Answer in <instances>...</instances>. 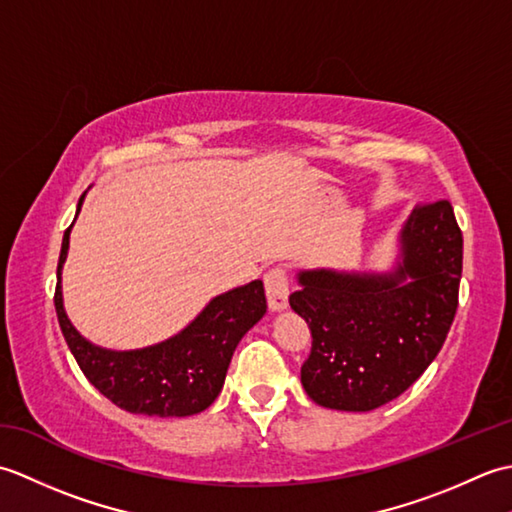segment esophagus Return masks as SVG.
Returning <instances> with one entry per match:
<instances>
[{
  "instance_id": "obj_1",
  "label": "esophagus",
  "mask_w": 512,
  "mask_h": 512,
  "mask_svg": "<svg viewBox=\"0 0 512 512\" xmlns=\"http://www.w3.org/2000/svg\"><path fill=\"white\" fill-rule=\"evenodd\" d=\"M264 286H266V297L270 310H286L288 306V295H290V284L288 275L284 268H270L264 275Z\"/></svg>"
}]
</instances>
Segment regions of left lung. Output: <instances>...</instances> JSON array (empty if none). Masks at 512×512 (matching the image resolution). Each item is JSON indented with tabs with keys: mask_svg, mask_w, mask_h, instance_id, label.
Returning a JSON list of instances; mask_svg holds the SVG:
<instances>
[{
	"mask_svg": "<svg viewBox=\"0 0 512 512\" xmlns=\"http://www.w3.org/2000/svg\"><path fill=\"white\" fill-rule=\"evenodd\" d=\"M462 231L447 200L416 206L389 273L301 270L290 308L312 350L301 385L321 407L372 411L398 398L438 356L458 310Z\"/></svg>",
	"mask_w": 512,
	"mask_h": 512,
	"instance_id": "8db88e82",
	"label": "left lung"
}]
</instances>
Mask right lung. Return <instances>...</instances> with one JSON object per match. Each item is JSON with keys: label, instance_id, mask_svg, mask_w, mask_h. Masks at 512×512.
Returning <instances> with one entry per match:
<instances>
[{"label": "right lung", "instance_id": "add662e5", "mask_svg": "<svg viewBox=\"0 0 512 512\" xmlns=\"http://www.w3.org/2000/svg\"><path fill=\"white\" fill-rule=\"evenodd\" d=\"M81 195L76 215L81 211ZM70 231L63 233L54 308L61 332L85 378L129 413L156 418H184L200 413L222 391L228 363L242 336L266 314L264 284L259 279L209 301L187 328L143 350H105L76 332L63 308L61 270L68 257Z\"/></svg>", "mask_w": 512, "mask_h": 512}]
</instances>
